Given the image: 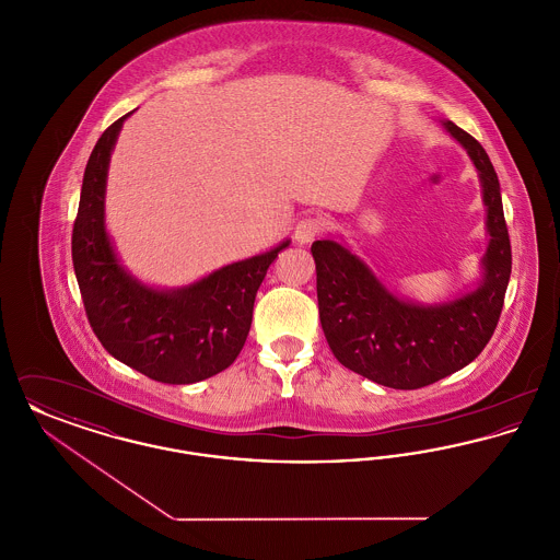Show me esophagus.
Instances as JSON below:
<instances>
[{
	"label": "esophagus",
	"instance_id": "obj_1",
	"mask_svg": "<svg viewBox=\"0 0 560 560\" xmlns=\"http://www.w3.org/2000/svg\"><path fill=\"white\" fill-rule=\"evenodd\" d=\"M323 231V220L319 218H302L298 224H295V231H293V237L298 243H311L315 241V237Z\"/></svg>",
	"mask_w": 560,
	"mask_h": 560
}]
</instances>
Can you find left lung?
<instances>
[{
    "mask_svg": "<svg viewBox=\"0 0 560 560\" xmlns=\"http://www.w3.org/2000/svg\"><path fill=\"white\" fill-rule=\"evenodd\" d=\"M443 128L468 151L479 172L489 243L475 292L443 304H416L386 290L357 254L338 241H315L317 300L334 357L388 388L416 390L466 368L491 340L502 315L512 252L502 192L489 155L453 121Z\"/></svg>",
    "mask_w": 560,
    "mask_h": 560,
    "instance_id": "1",
    "label": "left lung"
}]
</instances>
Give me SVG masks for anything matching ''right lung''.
Listing matches in <instances>:
<instances>
[{
  "mask_svg": "<svg viewBox=\"0 0 560 560\" xmlns=\"http://www.w3.org/2000/svg\"><path fill=\"white\" fill-rule=\"evenodd\" d=\"M128 117L103 132L83 172L71 252L85 315L108 354L128 368L165 384L201 382L237 359L258 288L290 240L187 288L140 283L121 267L105 226L108 161Z\"/></svg>",
  "mask_w": 560,
  "mask_h": 560,
  "instance_id": "1",
  "label": "right lung"
}]
</instances>
